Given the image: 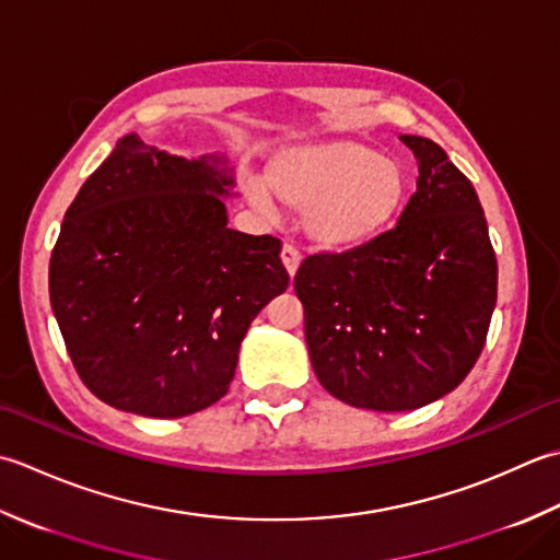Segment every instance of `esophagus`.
I'll use <instances>...</instances> for the list:
<instances>
[{
	"label": "esophagus",
	"mask_w": 560,
	"mask_h": 560,
	"mask_svg": "<svg viewBox=\"0 0 560 560\" xmlns=\"http://www.w3.org/2000/svg\"><path fill=\"white\" fill-rule=\"evenodd\" d=\"M280 258H282V266H284V270L290 272V278H294V272H296V268H300V260H302L300 250H296L292 244H284V246H282V254H280Z\"/></svg>",
	"instance_id": "esophagus-1"
}]
</instances>
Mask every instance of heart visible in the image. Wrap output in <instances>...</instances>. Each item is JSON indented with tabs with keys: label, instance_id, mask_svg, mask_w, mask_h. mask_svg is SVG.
<instances>
[{
	"label": "heart",
	"instance_id": "heart-1",
	"mask_svg": "<svg viewBox=\"0 0 560 560\" xmlns=\"http://www.w3.org/2000/svg\"><path fill=\"white\" fill-rule=\"evenodd\" d=\"M242 192L260 214L278 200L302 210V230L326 250H350L382 236L404 212L410 178L396 159L374 147L334 137L284 147L270 156L266 180L242 176Z\"/></svg>",
	"mask_w": 560,
	"mask_h": 560
}]
</instances>
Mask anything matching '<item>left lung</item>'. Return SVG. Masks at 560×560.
Here are the masks:
<instances>
[{"mask_svg": "<svg viewBox=\"0 0 560 560\" xmlns=\"http://www.w3.org/2000/svg\"><path fill=\"white\" fill-rule=\"evenodd\" d=\"M418 162L396 226L294 276L312 368L338 401L413 410L454 392L486 346L498 260L471 180L428 137H398Z\"/></svg>", "mask_w": 560, "mask_h": 560, "instance_id": "left-lung-1", "label": "left lung"}]
</instances>
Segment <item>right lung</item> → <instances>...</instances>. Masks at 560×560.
<instances>
[{"label":"right lung","instance_id":"obj_1","mask_svg":"<svg viewBox=\"0 0 560 560\" xmlns=\"http://www.w3.org/2000/svg\"><path fill=\"white\" fill-rule=\"evenodd\" d=\"M226 154L118 140L65 212L50 306L86 389L147 418H184L230 392L250 322L288 290L280 238L226 226Z\"/></svg>","mask_w":560,"mask_h":560}]
</instances>
